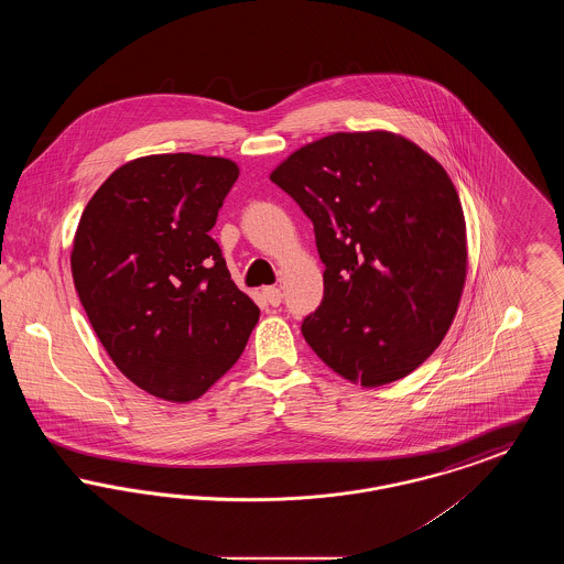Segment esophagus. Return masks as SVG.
I'll return each mask as SVG.
<instances>
[{"label":"esophagus","mask_w":564,"mask_h":564,"mask_svg":"<svg viewBox=\"0 0 564 564\" xmlns=\"http://www.w3.org/2000/svg\"><path fill=\"white\" fill-rule=\"evenodd\" d=\"M262 294H264V297L269 300L272 306H279V304H281V297H283V294H281V290H279V288L270 285V288H264V290H262Z\"/></svg>","instance_id":"obj_1"}]
</instances>
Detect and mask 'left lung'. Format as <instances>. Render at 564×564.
I'll return each mask as SVG.
<instances>
[{
    "label": "left lung",
    "instance_id": "left-lung-1",
    "mask_svg": "<svg viewBox=\"0 0 564 564\" xmlns=\"http://www.w3.org/2000/svg\"><path fill=\"white\" fill-rule=\"evenodd\" d=\"M270 180L311 217L323 300L302 336L334 372L380 387L416 370L444 340L465 285L458 194L400 134L334 133Z\"/></svg>",
    "mask_w": 564,
    "mask_h": 564
}]
</instances>
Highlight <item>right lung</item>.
Masks as SVG:
<instances>
[{
	"label": "right lung",
	"mask_w": 564,
	"mask_h": 564,
	"mask_svg": "<svg viewBox=\"0 0 564 564\" xmlns=\"http://www.w3.org/2000/svg\"><path fill=\"white\" fill-rule=\"evenodd\" d=\"M237 177L217 156L137 159L78 224L72 272L88 322L118 370L169 402L196 400L228 372L260 317L209 237Z\"/></svg>",
	"instance_id": "obj_1"
}]
</instances>
